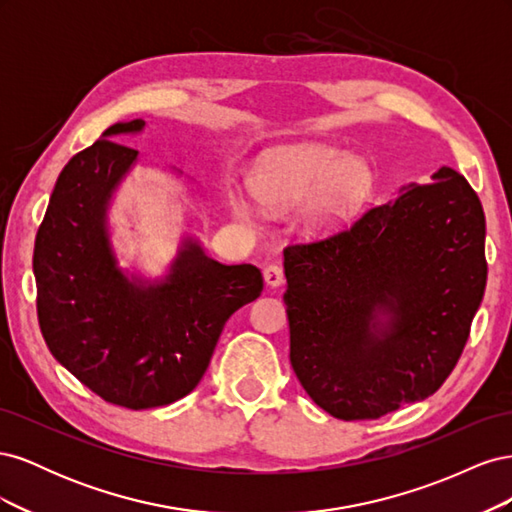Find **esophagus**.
<instances>
[{
  "instance_id": "34e87169",
  "label": "esophagus",
  "mask_w": 512,
  "mask_h": 512,
  "mask_svg": "<svg viewBox=\"0 0 512 512\" xmlns=\"http://www.w3.org/2000/svg\"><path fill=\"white\" fill-rule=\"evenodd\" d=\"M262 277H265V284L271 288H277L284 284V269L280 265H269L262 271Z\"/></svg>"
}]
</instances>
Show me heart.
<instances>
[{
	"mask_svg": "<svg viewBox=\"0 0 512 512\" xmlns=\"http://www.w3.org/2000/svg\"><path fill=\"white\" fill-rule=\"evenodd\" d=\"M376 170L361 156H348L333 145L297 143L260 156L247 175V190L267 209H290L303 200V224L329 232L348 222L374 192ZM250 196L228 192V209L252 224L256 205Z\"/></svg>",
	"mask_w": 512,
	"mask_h": 512,
	"instance_id": "b5f03b06",
	"label": "heart"
}]
</instances>
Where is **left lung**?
<instances>
[{
    "instance_id": "obj_1",
    "label": "left lung",
    "mask_w": 512,
    "mask_h": 512,
    "mask_svg": "<svg viewBox=\"0 0 512 512\" xmlns=\"http://www.w3.org/2000/svg\"><path fill=\"white\" fill-rule=\"evenodd\" d=\"M290 363L342 421L436 393L487 284L483 205L457 170L401 185L348 230L284 250Z\"/></svg>"
}]
</instances>
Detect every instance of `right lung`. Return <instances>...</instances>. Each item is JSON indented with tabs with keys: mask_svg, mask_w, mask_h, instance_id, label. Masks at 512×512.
<instances>
[{
	"mask_svg": "<svg viewBox=\"0 0 512 512\" xmlns=\"http://www.w3.org/2000/svg\"><path fill=\"white\" fill-rule=\"evenodd\" d=\"M143 130V119L119 121L76 153L57 177L34 245L46 346L87 389L130 410L192 393L226 320L262 292L260 269L222 265L192 235L158 280L119 267L108 209L141 153L113 141Z\"/></svg>",
	"mask_w": 512,
	"mask_h": 512,
	"instance_id": "right-lung-1",
	"label": "right lung"
}]
</instances>
